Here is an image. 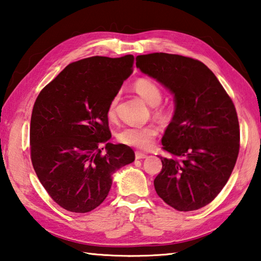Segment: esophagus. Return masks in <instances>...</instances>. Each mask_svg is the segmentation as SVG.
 <instances>
[{
  "mask_svg": "<svg viewBox=\"0 0 261 261\" xmlns=\"http://www.w3.org/2000/svg\"><path fill=\"white\" fill-rule=\"evenodd\" d=\"M145 158H147V154H145L143 152H136L137 160H140V159H145Z\"/></svg>",
  "mask_w": 261,
  "mask_h": 261,
  "instance_id": "esophagus-1",
  "label": "esophagus"
}]
</instances>
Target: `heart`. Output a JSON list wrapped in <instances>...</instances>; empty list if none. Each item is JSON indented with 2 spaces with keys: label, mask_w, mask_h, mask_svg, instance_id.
<instances>
[{
  "label": "heart",
  "mask_w": 261,
  "mask_h": 261,
  "mask_svg": "<svg viewBox=\"0 0 261 261\" xmlns=\"http://www.w3.org/2000/svg\"><path fill=\"white\" fill-rule=\"evenodd\" d=\"M134 90L145 102L154 107V114L158 117L166 116V110L158 106L162 100V91L156 83L148 78H139L134 83ZM117 101L118 96L115 95L109 102L107 108V117L109 120H114L116 116ZM158 135L159 130L155 125L127 126L118 132L116 138L121 144H124L126 146L147 149L152 146Z\"/></svg>",
  "instance_id": "heart-1"
}]
</instances>
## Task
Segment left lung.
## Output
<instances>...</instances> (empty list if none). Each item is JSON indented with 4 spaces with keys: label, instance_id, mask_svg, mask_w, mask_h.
<instances>
[{
    "label": "left lung",
    "instance_id": "8db88e82",
    "mask_svg": "<svg viewBox=\"0 0 261 261\" xmlns=\"http://www.w3.org/2000/svg\"><path fill=\"white\" fill-rule=\"evenodd\" d=\"M136 65L175 98V112L162 137V169L154 188L180 212L214 199L228 182L240 152V124L230 96L198 60L167 53L139 55Z\"/></svg>",
    "mask_w": 261,
    "mask_h": 261
}]
</instances>
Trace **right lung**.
I'll use <instances>...</instances> for the list:
<instances>
[{"instance_id":"1","label":"right lung","mask_w":261,"mask_h":261,"mask_svg":"<svg viewBox=\"0 0 261 261\" xmlns=\"http://www.w3.org/2000/svg\"><path fill=\"white\" fill-rule=\"evenodd\" d=\"M135 57L92 56L70 63L42 88L31 116V160L56 204L87 213L108 196L113 174L135 161L112 137L107 108L132 73ZM106 143V152L98 147Z\"/></svg>"}]
</instances>
